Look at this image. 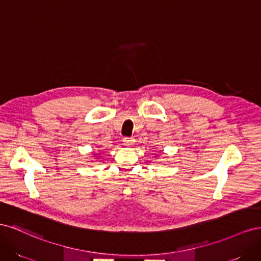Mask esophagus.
Segmentation results:
<instances>
[{
  "label": "esophagus",
  "mask_w": 261,
  "mask_h": 261,
  "mask_svg": "<svg viewBox=\"0 0 261 261\" xmlns=\"http://www.w3.org/2000/svg\"><path fill=\"white\" fill-rule=\"evenodd\" d=\"M123 143L125 146H132V145H134V143H135V139L129 138V137H125L123 139Z\"/></svg>",
  "instance_id": "34e87169"
}]
</instances>
